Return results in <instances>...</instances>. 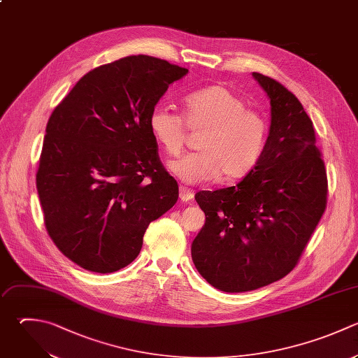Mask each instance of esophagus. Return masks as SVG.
<instances>
[{
	"label": "esophagus",
	"instance_id": "obj_1",
	"mask_svg": "<svg viewBox=\"0 0 358 358\" xmlns=\"http://www.w3.org/2000/svg\"><path fill=\"white\" fill-rule=\"evenodd\" d=\"M193 192L190 190V189H187V187H185V186H180L179 187V197H180V200L182 201H190L192 199H193Z\"/></svg>",
	"mask_w": 358,
	"mask_h": 358
}]
</instances>
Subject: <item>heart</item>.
Segmentation results:
<instances>
[{
  "label": "heart",
  "mask_w": 358,
  "mask_h": 358,
  "mask_svg": "<svg viewBox=\"0 0 358 358\" xmlns=\"http://www.w3.org/2000/svg\"><path fill=\"white\" fill-rule=\"evenodd\" d=\"M224 85H210L183 98L182 116L166 106H154L148 124L165 154L179 155L187 141V130L200 133L197 152L169 164L171 172L186 183H200L221 175L238 180L260 162L268 137V123L257 110Z\"/></svg>",
  "instance_id": "1"
}]
</instances>
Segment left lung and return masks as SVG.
I'll list each match as a JSON object with an SVG mask.
<instances>
[{
    "instance_id": "1",
    "label": "left lung",
    "mask_w": 358,
    "mask_h": 358,
    "mask_svg": "<svg viewBox=\"0 0 358 358\" xmlns=\"http://www.w3.org/2000/svg\"><path fill=\"white\" fill-rule=\"evenodd\" d=\"M253 77L271 105L257 166L235 186L196 193L206 224L192 243L199 273L225 292L257 289L298 264L327 203V176L312 120L278 81Z\"/></svg>"
}]
</instances>
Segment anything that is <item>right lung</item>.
Segmentation results:
<instances>
[{
  "label": "right lung",
  "mask_w": 358,
  "mask_h": 358,
  "mask_svg": "<svg viewBox=\"0 0 358 358\" xmlns=\"http://www.w3.org/2000/svg\"><path fill=\"white\" fill-rule=\"evenodd\" d=\"M186 74L166 60L129 56L85 74L53 110L36 187L49 236L83 268L105 274L130 264L150 222L178 201L148 117Z\"/></svg>",
  "instance_id": "1"
}]
</instances>
